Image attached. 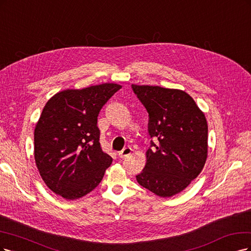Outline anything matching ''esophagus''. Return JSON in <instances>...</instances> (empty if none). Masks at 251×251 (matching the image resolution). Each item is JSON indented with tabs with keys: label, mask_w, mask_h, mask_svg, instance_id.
Listing matches in <instances>:
<instances>
[{
	"label": "esophagus",
	"mask_w": 251,
	"mask_h": 251,
	"mask_svg": "<svg viewBox=\"0 0 251 251\" xmlns=\"http://www.w3.org/2000/svg\"><path fill=\"white\" fill-rule=\"evenodd\" d=\"M131 152H132V149H131V148L126 147V148H124L122 151L119 152V157L124 158V157H126V156H128V155H130Z\"/></svg>",
	"instance_id": "34e87169"
}]
</instances>
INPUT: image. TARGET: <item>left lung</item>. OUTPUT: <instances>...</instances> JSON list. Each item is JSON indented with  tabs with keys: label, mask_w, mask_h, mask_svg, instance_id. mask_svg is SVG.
<instances>
[{
	"label": "left lung",
	"mask_w": 251,
	"mask_h": 251,
	"mask_svg": "<svg viewBox=\"0 0 251 251\" xmlns=\"http://www.w3.org/2000/svg\"><path fill=\"white\" fill-rule=\"evenodd\" d=\"M132 90L148 111V131L155 137L136 180L159 197H172L187 188L205 165L206 118L184 91L137 84H132Z\"/></svg>",
	"instance_id": "obj_1"
}]
</instances>
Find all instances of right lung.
Segmentation results:
<instances>
[{
	"label": "right lung",
	"mask_w": 251,
	"mask_h": 251,
	"mask_svg": "<svg viewBox=\"0 0 251 251\" xmlns=\"http://www.w3.org/2000/svg\"><path fill=\"white\" fill-rule=\"evenodd\" d=\"M122 85L102 83L69 88L47 102L34 129V159L52 192L68 200L98 185L112 158L102 151L98 115Z\"/></svg>",
	"instance_id": "add662e5"
}]
</instances>
